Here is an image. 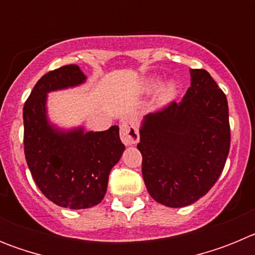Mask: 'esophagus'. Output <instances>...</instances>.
I'll return each mask as SVG.
<instances>
[{
    "mask_svg": "<svg viewBox=\"0 0 255 255\" xmlns=\"http://www.w3.org/2000/svg\"><path fill=\"white\" fill-rule=\"evenodd\" d=\"M120 136H121V140H123V143L125 144V145H132V144L138 143L139 131L134 121L131 120L121 121Z\"/></svg>",
    "mask_w": 255,
    "mask_h": 255,
    "instance_id": "34e87169",
    "label": "esophagus"
}]
</instances>
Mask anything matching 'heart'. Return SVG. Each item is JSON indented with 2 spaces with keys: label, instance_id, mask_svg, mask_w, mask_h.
<instances>
[{
  "label": "heart",
  "instance_id": "heart-1",
  "mask_svg": "<svg viewBox=\"0 0 255 255\" xmlns=\"http://www.w3.org/2000/svg\"><path fill=\"white\" fill-rule=\"evenodd\" d=\"M158 84V80L157 79H152L149 83H148V88L153 89V88L157 87ZM177 96V84L173 80H168V82L163 83L158 87L157 89V93H155V103L159 107H163V106H167L172 102Z\"/></svg>",
  "mask_w": 255,
  "mask_h": 255
}]
</instances>
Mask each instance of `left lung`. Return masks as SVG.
<instances>
[{
	"mask_svg": "<svg viewBox=\"0 0 255 255\" xmlns=\"http://www.w3.org/2000/svg\"><path fill=\"white\" fill-rule=\"evenodd\" d=\"M181 102L143 117L141 173L150 197L172 208L206 195L224 170L230 150L226 96L208 71L190 69Z\"/></svg>",
	"mask_w": 255,
	"mask_h": 255,
	"instance_id": "obj_1",
	"label": "left lung"
}]
</instances>
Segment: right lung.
<instances>
[{"label": "right lung", "instance_id": "obj_1", "mask_svg": "<svg viewBox=\"0 0 255 255\" xmlns=\"http://www.w3.org/2000/svg\"><path fill=\"white\" fill-rule=\"evenodd\" d=\"M78 65L49 71L38 80L22 110L24 152L39 190L64 208L85 209L102 202L108 176L125 150L119 126L85 131L83 126L61 129L47 114V94L83 84Z\"/></svg>", "mask_w": 255, "mask_h": 255}]
</instances>
